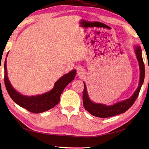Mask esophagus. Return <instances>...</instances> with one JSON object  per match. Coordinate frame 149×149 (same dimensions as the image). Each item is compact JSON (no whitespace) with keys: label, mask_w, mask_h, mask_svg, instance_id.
<instances>
[{"label":"esophagus","mask_w":149,"mask_h":149,"mask_svg":"<svg viewBox=\"0 0 149 149\" xmlns=\"http://www.w3.org/2000/svg\"><path fill=\"white\" fill-rule=\"evenodd\" d=\"M77 75H78V76L82 77V76H83L84 74V71L83 70V69H82V68H79V69L77 70Z\"/></svg>","instance_id":"1"}]
</instances>
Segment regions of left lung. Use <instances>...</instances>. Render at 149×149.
<instances>
[{"instance_id":"8db88e82","label":"left lung","mask_w":149,"mask_h":149,"mask_svg":"<svg viewBox=\"0 0 149 149\" xmlns=\"http://www.w3.org/2000/svg\"><path fill=\"white\" fill-rule=\"evenodd\" d=\"M134 52L136 56V58L139 63V67H140V81H139L138 86L136 90L134 91L133 95L131 97H129V99L116 102L111 106L93 102L90 99L87 91L86 84L84 83V88L83 95V106L84 109L88 113H90L91 115L102 118L113 116L119 115V114L125 113L134 104L136 99H137L139 93H140V91L141 90L142 84L143 83L145 78V65L143 61V58H142L141 49L140 46L134 47Z\"/></svg>"}]
</instances>
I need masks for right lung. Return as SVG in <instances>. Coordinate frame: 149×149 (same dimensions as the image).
Wrapping results in <instances>:
<instances>
[{
	"instance_id": "add662e5",
	"label": "right lung",
	"mask_w": 149,
	"mask_h": 149,
	"mask_svg": "<svg viewBox=\"0 0 149 149\" xmlns=\"http://www.w3.org/2000/svg\"><path fill=\"white\" fill-rule=\"evenodd\" d=\"M8 53L6 55L8 56ZM76 70H72L68 74L63 75L57 81L52 89L47 92L35 96L23 95L16 90L8 77L6 58L4 62V83L9 96L18 106L33 113L47 111L57 105L59 102L60 96L65 87L74 79Z\"/></svg>"
}]
</instances>
